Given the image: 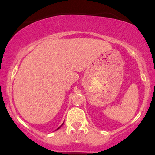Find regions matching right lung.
<instances>
[{
    "instance_id": "right-lung-1",
    "label": "right lung",
    "mask_w": 155,
    "mask_h": 155,
    "mask_svg": "<svg viewBox=\"0 0 155 155\" xmlns=\"http://www.w3.org/2000/svg\"><path fill=\"white\" fill-rule=\"evenodd\" d=\"M63 123H64V122H63ZM63 124H61V125H60V127H58V128H57L56 130H58V129H60V127H62V125H63Z\"/></svg>"
}]
</instances>
